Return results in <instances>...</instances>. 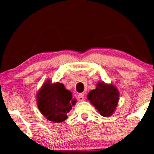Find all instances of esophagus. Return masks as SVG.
Listing matches in <instances>:
<instances>
[{
    "label": "esophagus",
    "mask_w": 154,
    "mask_h": 154,
    "mask_svg": "<svg viewBox=\"0 0 154 154\" xmlns=\"http://www.w3.org/2000/svg\"><path fill=\"white\" fill-rule=\"evenodd\" d=\"M84 100H85V95H84V94L81 93L78 95V100L79 102H83Z\"/></svg>",
    "instance_id": "34e87169"
}]
</instances>
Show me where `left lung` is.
Here are the masks:
<instances>
[{"mask_svg":"<svg viewBox=\"0 0 154 154\" xmlns=\"http://www.w3.org/2000/svg\"><path fill=\"white\" fill-rule=\"evenodd\" d=\"M119 95V90L113 84L99 82L95 89L90 91L87 97L101 116L109 117L116 109Z\"/></svg>","mask_w":154,"mask_h":154,"instance_id":"obj_1","label":"left lung"}]
</instances>
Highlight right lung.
<instances>
[{"instance_id":"obj_1","label":"right lung","mask_w":154,"mask_h":154,"mask_svg":"<svg viewBox=\"0 0 154 154\" xmlns=\"http://www.w3.org/2000/svg\"><path fill=\"white\" fill-rule=\"evenodd\" d=\"M38 108L48 121L61 123L67 119V113L72 109L76 100L72 93L66 90L62 83H52L46 81L36 95Z\"/></svg>"}]
</instances>
